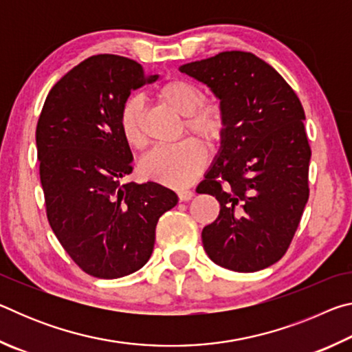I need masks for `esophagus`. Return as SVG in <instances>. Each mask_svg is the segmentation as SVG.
Listing matches in <instances>:
<instances>
[{
    "label": "esophagus",
    "mask_w": 352,
    "mask_h": 352,
    "mask_svg": "<svg viewBox=\"0 0 352 352\" xmlns=\"http://www.w3.org/2000/svg\"><path fill=\"white\" fill-rule=\"evenodd\" d=\"M177 195H178V199H180V201H188L194 197V192L189 189H178Z\"/></svg>",
    "instance_id": "esophagus-1"
}]
</instances>
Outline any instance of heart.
<instances>
[{"label":"heart","instance_id":"obj_1","mask_svg":"<svg viewBox=\"0 0 352 352\" xmlns=\"http://www.w3.org/2000/svg\"><path fill=\"white\" fill-rule=\"evenodd\" d=\"M155 98L186 116L188 132L197 135L208 146L222 141L226 130V115L220 100H204L205 94L197 83L169 79L155 88ZM118 127L122 140L132 148L146 146L144 105L138 96H129L118 113ZM206 166V151L201 142L186 140L174 147H157L140 163V172L148 180L170 188H184L197 180Z\"/></svg>","mask_w":352,"mask_h":352}]
</instances>
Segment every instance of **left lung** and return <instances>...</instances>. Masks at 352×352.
<instances>
[{"label":"left lung","instance_id":"obj_1","mask_svg":"<svg viewBox=\"0 0 352 352\" xmlns=\"http://www.w3.org/2000/svg\"><path fill=\"white\" fill-rule=\"evenodd\" d=\"M180 71L222 102L226 130L199 194L219 217L201 231L206 254L233 272H258L287 252L309 199L305 110L283 76L252 52L225 51Z\"/></svg>","mask_w":352,"mask_h":352}]
</instances>
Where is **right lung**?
Instances as JSON below:
<instances>
[{"label": "right lung", "instance_id": "1", "mask_svg": "<svg viewBox=\"0 0 352 352\" xmlns=\"http://www.w3.org/2000/svg\"><path fill=\"white\" fill-rule=\"evenodd\" d=\"M158 79L115 54L93 56L68 71L45 100L35 141L46 216L80 269L115 279L151 258L158 219L177 205L155 182L121 183L133 155L118 127L132 90Z\"/></svg>", "mask_w": 352, "mask_h": 352}]
</instances>
